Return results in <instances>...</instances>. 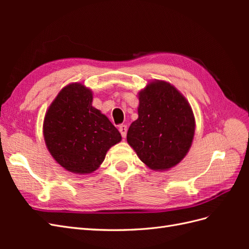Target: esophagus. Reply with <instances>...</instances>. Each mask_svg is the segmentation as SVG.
<instances>
[{"label":"esophagus","instance_id":"1","mask_svg":"<svg viewBox=\"0 0 249 249\" xmlns=\"http://www.w3.org/2000/svg\"><path fill=\"white\" fill-rule=\"evenodd\" d=\"M118 130L120 132V134H122V137L123 138H125L126 137V133H127V126L125 124H120Z\"/></svg>","mask_w":249,"mask_h":249}]
</instances>
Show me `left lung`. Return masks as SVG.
Returning <instances> with one entry per match:
<instances>
[{"instance_id":"left-lung-1","label":"left lung","mask_w":249,"mask_h":249,"mask_svg":"<svg viewBox=\"0 0 249 249\" xmlns=\"http://www.w3.org/2000/svg\"><path fill=\"white\" fill-rule=\"evenodd\" d=\"M192 110L166 82H153L140 92L138 119L126 134L129 144L150 169H168L183 160L194 136Z\"/></svg>"}]
</instances>
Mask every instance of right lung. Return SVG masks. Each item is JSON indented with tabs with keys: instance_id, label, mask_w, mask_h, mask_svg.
<instances>
[{
	"instance_id": "1",
	"label": "right lung",
	"mask_w": 249,
	"mask_h": 249,
	"mask_svg": "<svg viewBox=\"0 0 249 249\" xmlns=\"http://www.w3.org/2000/svg\"><path fill=\"white\" fill-rule=\"evenodd\" d=\"M91 102L89 89L71 84L60 91L44 117L43 135L49 152L71 172L94 171L107 150L122 139L116 127Z\"/></svg>"
}]
</instances>
